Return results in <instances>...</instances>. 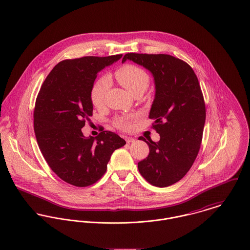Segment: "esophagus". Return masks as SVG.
Returning <instances> with one entry per match:
<instances>
[{"instance_id":"1","label":"esophagus","mask_w":250,"mask_h":250,"mask_svg":"<svg viewBox=\"0 0 250 250\" xmlns=\"http://www.w3.org/2000/svg\"><path fill=\"white\" fill-rule=\"evenodd\" d=\"M125 141H126V143H131L136 142V140H135V139H133V138H131V137H126V138H125Z\"/></svg>"}]
</instances>
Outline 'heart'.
Wrapping results in <instances>:
<instances>
[{"instance_id":"heart-1","label":"heart","mask_w":250,"mask_h":250,"mask_svg":"<svg viewBox=\"0 0 250 250\" xmlns=\"http://www.w3.org/2000/svg\"><path fill=\"white\" fill-rule=\"evenodd\" d=\"M115 78L119 83L124 86L131 94L138 90H146L149 84V76L142 68L127 64L120 67L115 72ZM109 86V79L107 76L98 79L92 85L90 97L92 104L95 107H100L104 103L107 89ZM135 116H124L119 117L115 120L116 126L123 130H130L132 127V120Z\"/></svg>"}]
</instances>
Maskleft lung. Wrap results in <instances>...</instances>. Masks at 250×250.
<instances>
[{
	"label": "left lung",
	"instance_id": "left-lung-1",
	"mask_svg": "<svg viewBox=\"0 0 250 250\" xmlns=\"http://www.w3.org/2000/svg\"><path fill=\"white\" fill-rule=\"evenodd\" d=\"M131 61L150 72L155 96L149 117L160 135L148 144L149 155L138 164L151 185L166 188L183 178L191 167L200 148L206 109L198 79L185 62L169 55L126 54L122 63Z\"/></svg>",
	"mask_w": 250,
	"mask_h": 250
}]
</instances>
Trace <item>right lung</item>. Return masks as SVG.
Returning <instances> with one entry per match:
<instances>
[{
	"label": "right lung",
	"mask_w": 250,
	"mask_h": 250,
	"mask_svg": "<svg viewBox=\"0 0 250 250\" xmlns=\"http://www.w3.org/2000/svg\"><path fill=\"white\" fill-rule=\"evenodd\" d=\"M122 55L83 57L58 63L45 79L36 98L34 126L39 149L51 169L76 187L94 184L107 170L114 150L126 142L103 131L85 138L82 128L92 116L90 92L97 74Z\"/></svg>",
	"instance_id": "right-lung-1"
}]
</instances>
